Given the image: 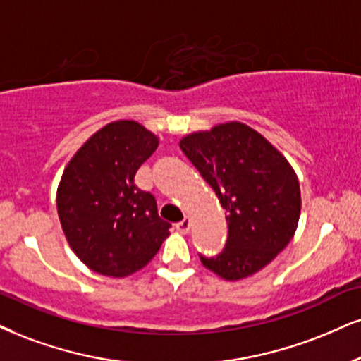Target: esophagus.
<instances>
[{"mask_svg": "<svg viewBox=\"0 0 361 361\" xmlns=\"http://www.w3.org/2000/svg\"><path fill=\"white\" fill-rule=\"evenodd\" d=\"M176 229L179 231L180 234H188V233H189V229H190V221H189V217H184V219L177 222V224H176Z\"/></svg>", "mask_w": 361, "mask_h": 361, "instance_id": "34e87169", "label": "esophagus"}]
</instances>
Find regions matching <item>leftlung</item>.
I'll return each instance as SVG.
<instances>
[{"instance_id": "obj_1", "label": "left lung", "mask_w": 361, "mask_h": 361, "mask_svg": "<svg viewBox=\"0 0 361 361\" xmlns=\"http://www.w3.org/2000/svg\"><path fill=\"white\" fill-rule=\"evenodd\" d=\"M180 150L211 185L228 221V241L201 262L228 281L256 274L296 233L301 192L295 169L246 123L226 122L182 137Z\"/></svg>"}]
</instances>
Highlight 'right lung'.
Listing matches in <instances>:
<instances>
[{"mask_svg": "<svg viewBox=\"0 0 361 361\" xmlns=\"http://www.w3.org/2000/svg\"><path fill=\"white\" fill-rule=\"evenodd\" d=\"M159 137L135 122L106 123L66 164L56 209L66 241L95 273L126 278L144 268L169 234L154 195L133 177L155 152Z\"/></svg>", "mask_w": 361, "mask_h": 361, "instance_id": "add662e5", "label": "right lung"}]
</instances>
